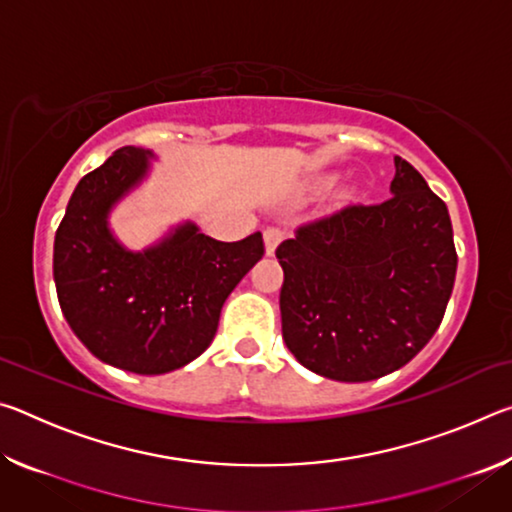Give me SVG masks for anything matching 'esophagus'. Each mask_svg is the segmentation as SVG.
<instances>
[{
  "instance_id": "1",
  "label": "esophagus",
  "mask_w": 512,
  "mask_h": 512,
  "mask_svg": "<svg viewBox=\"0 0 512 512\" xmlns=\"http://www.w3.org/2000/svg\"><path fill=\"white\" fill-rule=\"evenodd\" d=\"M284 239V230L280 228H266L264 230V244H266V255H273L275 248L280 246V241Z\"/></svg>"
}]
</instances>
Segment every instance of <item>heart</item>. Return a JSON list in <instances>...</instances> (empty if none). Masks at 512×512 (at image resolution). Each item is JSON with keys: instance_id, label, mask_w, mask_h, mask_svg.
<instances>
[{"instance_id": "1", "label": "heart", "mask_w": 512, "mask_h": 512, "mask_svg": "<svg viewBox=\"0 0 512 512\" xmlns=\"http://www.w3.org/2000/svg\"><path fill=\"white\" fill-rule=\"evenodd\" d=\"M323 187H329V180H327V183H323Z\"/></svg>"}]
</instances>
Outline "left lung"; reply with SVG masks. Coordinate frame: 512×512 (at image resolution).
<instances>
[{
	"label": "left lung",
	"mask_w": 512,
	"mask_h": 512,
	"mask_svg": "<svg viewBox=\"0 0 512 512\" xmlns=\"http://www.w3.org/2000/svg\"><path fill=\"white\" fill-rule=\"evenodd\" d=\"M391 194L300 225L275 250L282 339L316 375L384 377L406 366L445 316L458 262L447 205L402 158Z\"/></svg>",
	"instance_id": "1"
}]
</instances>
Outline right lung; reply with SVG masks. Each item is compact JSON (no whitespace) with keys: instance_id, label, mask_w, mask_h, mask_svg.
I'll list each match as a JSON object with an SVG mask.
<instances>
[{"instance_id":"right-lung-1","label":"right lung","mask_w":512,"mask_h":512,"mask_svg":"<svg viewBox=\"0 0 512 512\" xmlns=\"http://www.w3.org/2000/svg\"><path fill=\"white\" fill-rule=\"evenodd\" d=\"M151 151L124 146L76 185L54 241L63 316L94 357L162 375L212 343L225 298L264 255L262 232L216 241L194 223L133 253L112 237L108 214L149 173Z\"/></svg>"}]
</instances>
